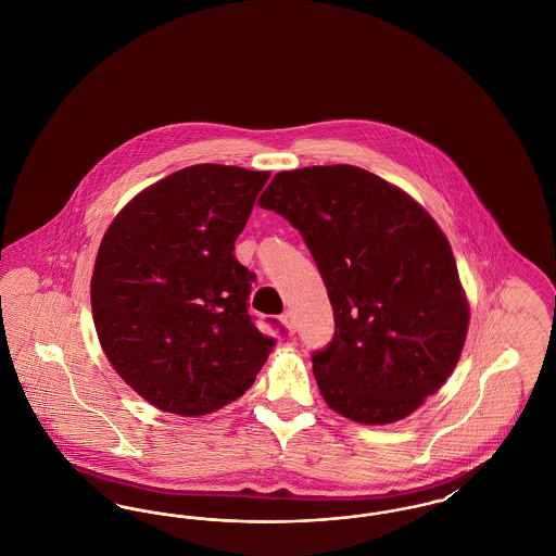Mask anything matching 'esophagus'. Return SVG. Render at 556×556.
<instances>
[{
	"label": "esophagus",
	"mask_w": 556,
	"mask_h": 556,
	"mask_svg": "<svg viewBox=\"0 0 556 556\" xmlns=\"http://www.w3.org/2000/svg\"><path fill=\"white\" fill-rule=\"evenodd\" d=\"M279 320L283 323V327L290 331L291 336L295 333V318H293V315H291L290 311H286V313L279 317Z\"/></svg>",
	"instance_id": "obj_1"
}]
</instances>
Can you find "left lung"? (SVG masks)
Segmentation results:
<instances>
[{
  "mask_svg": "<svg viewBox=\"0 0 556 556\" xmlns=\"http://www.w3.org/2000/svg\"><path fill=\"white\" fill-rule=\"evenodd\" d=\"M258 206L300 231L336 333L313 352L325 402L356 424L417 410L456 367L469 306L448 239L402 189L350 164L277 173Z\"/></svg>",
  "mask_w": 556,
  "mask_h": 556,
  "instance_id": "1",
  "label": "left lung"
}]
</instances>
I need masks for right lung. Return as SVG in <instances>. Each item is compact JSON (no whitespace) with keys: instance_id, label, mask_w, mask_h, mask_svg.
Returning a JSON list of instances; mask_svg holds the SVG:
<instances>
[{"instance_id":"right-lung-1","label":"right lung","mask_w":556,"mask_h":556,"mask_svg":"<svg viewBox=\"0 0 556 556\" xmlns=\"http://www.w3.org/2000/svg\"><path fill=\"white\" fill-rule=\"evenodd\" d=\"M268 177L187 166L135 195L102 239L91 277L100 344L164 413L200 417L229 404L275 345L248 315L254 273L233 254Z\"/></svg>"}]
</instances>
